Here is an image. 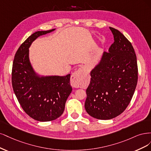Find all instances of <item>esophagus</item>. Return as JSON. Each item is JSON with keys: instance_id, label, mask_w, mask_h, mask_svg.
Returning <instances> with one entry per match:
<instances>
[{"instance_id": "1", "label": "esophagus", "mask_w": 151, "mask_h": 151, "mask_svg": "<svg viewBox=\"0 0 151 151\" xmlns=\"http://www.w3.org/2000/svg\"><path fill=\"white\" fill-rule=\"evenodd\" d=\"M83 68H80L75 72H74L71 76V85L73 88H78L79 83L81 81V73Z\"/></svg>"}]
</instances>
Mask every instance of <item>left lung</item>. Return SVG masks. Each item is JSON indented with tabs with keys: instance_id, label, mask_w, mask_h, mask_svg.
<instances>
[{
	"instance_id": "8db88e82",
	"label": "left lung",
	"mask_w": 151,
	"mask_h": 151,
	"mask_svg": "<svg viewBox=\"0 0 151 151\" xmlns=\"http://www.w3.org/2000/svg\"><path fill=\"white\" fill-rule=\"evenodd\" d=\"M114 42L90 71L85 108L92 117L109 120L127 107L137 86V58L132 44L119 31L110 27Z\"/></svg>"
}]
</instances>
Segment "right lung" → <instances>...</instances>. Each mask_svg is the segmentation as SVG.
Returning a JSON list of instances; mask_svg holds the SVG:
<instances>
[{
  "label": "right lung",
  "mask_w": 151,
  "mask_h": 151,
  "mask_svg": "<svg viewBox=\"0 0 151 151\" xmlns=\"http://www.w3.org/2000/svg\"><path fill=\"white\" fill-rule=\"evenodd\" d=\"M55 30L33 33L19 47L12 65V84L18 101L29 116L40 122L60 117L72 91L70 74L61 76L41 75L34 70L29 60V48L32 42Z\"/></svg>",
  "instance_id": "1"
}]
</instances>
